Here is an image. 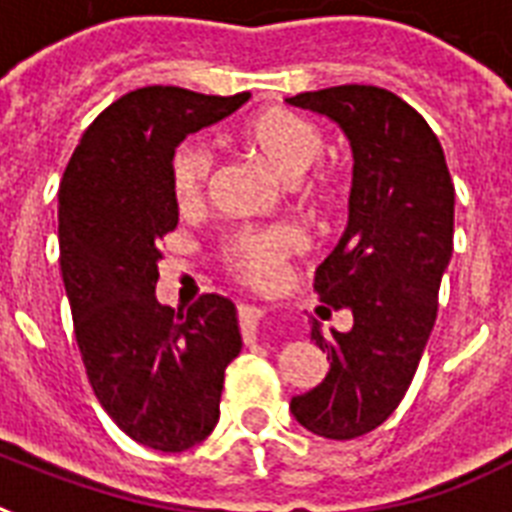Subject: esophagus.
Masks as SVG:
<instances>
[{
  "mask_svg": "<svg viewBox=\"0 0 512 512\" xmlns=\"http://www.w3.org/2000/svg\"><path fill=\"white\" fill-rule=\"evenodd\" d=\"M260 319H263V311L257 305H239V327L244 342H252L257 337V327H260Z\"/></svg>",
  "mask_w": 512,
  "mask_h": 512,
  "instance_id": "esophagus-1",
  "label": "esophagus"
}]
</instances>
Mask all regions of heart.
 Instances as JSON below:
<instances>
[{
    "instance_id": "1",
    "label": "heart",
    "mask_w": 512,
    "mask_h": 512,
    "mask_svg": "<svg viewBox=\"0 0 512 512\" xmlns=\"http://www.w3.org/2000/svg\"><path fill=\"white\" fill-rule=\"evenodd\" d=\"M239 143L249 154L284 180V191L300 207H321L335 196L337 180L329 170L311 167L324 151L321 130L303 116L284 108H265L249 116L239 127ZM212 175V159L196 143H180L170 159L172 196L180 207H191L204 196ZM300 244L295 228L268 225V228H239L228 233L223 255L233 271L249 281L271 279L284 257Z\"/></svg>"
}]
</instances>
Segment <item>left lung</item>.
Returning <instances> with one entry per match:
<instances>
[{
    "label": "left lung",
    "mask_w": 512,
    "mask_h": 512,
    "mask_svg": "<svg viewBox=\"0 0 512 512\" xmlns=\"http://www.w3.org/2000/svg\"><path fill=\"white\" fill-rule=\"evenodd\" d=\"M287 103L335 122L353 154L348 225L316 271L319 300L353 327L324 337L313 321L329 372L289 401L305 430L348 441L388 420L417 372L452 260L454 185L428 122L393 92L342 84Z\"/></svg>",
    "instance_id": "left-lung-1"
}]
</instances>
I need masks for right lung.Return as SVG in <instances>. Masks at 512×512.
Wrapping results in <instances>:
<instances>
[{
    "mask_svg": "<svg viewBox=\"0 0 512 512\" xmlns=\"http://www.w3.org/2000/svg\"><path fill=\"white\" fill-rule=\"evenodd\" d=\"M247 100L127 92L84 130L60 180V273L84 369L119 430L156 452H185L215 430L225 366L241 350L228 297L156 300L159 241L177 225L170 159Z\"/></svg>",
    "mask_w": 512,
    "mask_h": 512,
    "instance_id": "obj_1",
    "label": "right lung"
}]
</instances>
